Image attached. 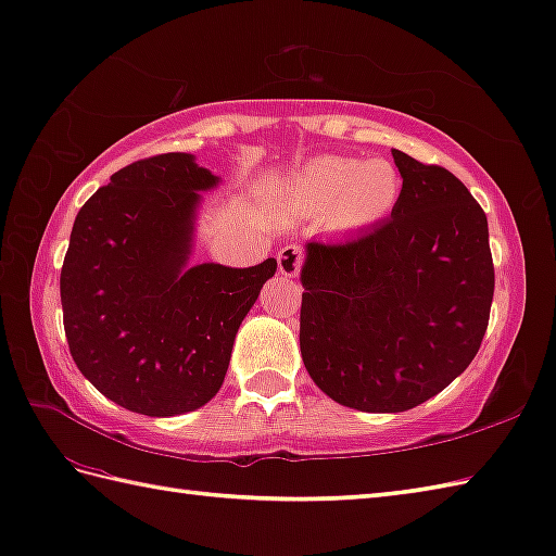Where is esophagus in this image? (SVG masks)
Wrapping results in <instances>:
<instances>
[{
  "label": "esophagus",
  "mask_w": 556,
  "mask_h": 556,
  "mask_svg": "<svg viewBox=\"0 0 556 556\" xmlns=\"http://www.w3.org/2000/svg\"><path fill=\"white\" fill-rule=\"evenodd\" d=\"M302 266V249L298 244H286L278 252V270L282 276H298Z\"/></svg>",
  "instance_id": "1"
}]
</instances>
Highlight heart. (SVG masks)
I'll list each match as a JSON object with an SVG mask.
<instances>
[{"label": "heart", "instance_id": "b5f03b06", "mask_svg": "<svg viewBox=\"0 0 556 556\" xmlns=\"http://www.w3.org/2000/svg\"><path fill=\"white\" fill-rule=\"evenodd\" d=\"M401 175L393 163L374 157L316 155L292 177V197L304 213H326L328 228L367 230L399 206Z\"/></svg>", "mask_w": 556, "mask_h": 556}]
</instances>
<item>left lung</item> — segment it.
<instances>
[{
	"label": "left lung",
	"instance_id": "left-lung-1",
	"mask_svg": "<svg viewBox=\"0 0 556 556\" xmlns=\"http://www.w3.org/2000/svg\"><path fill=\"white\" fill-rule=\"evenodd\" d=\"M403 177L391 218L343 242H307L302 362L328 399L403 413L478 355L494 266L480 203L456 175L391 151Z\"/></svg>",
	"mask_w": 556,
	"mask_h": 556
}]
</instances>
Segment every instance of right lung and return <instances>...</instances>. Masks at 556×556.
Here are the masks:
<instances>
[{"instance_id": "add662e5", "label": "right lung", "mask_w": 556, "mask_h": 556, "mask_svg": "<svg viewBox=\"0 0 556 556\" xmlns=\"http://www.w3.org/2000/svg\"><path fill=\"white\" fill-rule=\"evenodd\" d=\"M218 182L194 155H153L112 175L74 220L60 278L66 343L78 371L131 413L206 405L278 268L189 266L201 191Z\"/></svg>"}]
</instances>
